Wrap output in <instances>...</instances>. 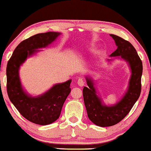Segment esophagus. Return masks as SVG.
Segmentation results:
<instances>
[{"label":"esophagus","instance_id":"esophagus-1","mask_svg":"<svg viewBox=\"0 0 151 151\" xmlns=\"http://www.w3.org/2000/svg\"><path fill=\"white\" fill-rule=\"evenodd\" d=\"M77 84L78 85L80 86H83L84 85V80L83 78H79L77 81Z\"/></svg>","mask_w":151,"mask_h":151}]
</instances>
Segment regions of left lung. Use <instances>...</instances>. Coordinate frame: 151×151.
I'll use <instances>...</instances> for the list:
<instances>
[{"instance_id":"1","label":"left lung","mask_w":151,"mask_h":151,"mask_svg":"<svg viewBox=\"0 0 151 151\" xmlns=\"http://www.w3.org/2000/svg\"><path fill=\"white\" fill-rule=\"evenodd\" d=\"M110 35L117 46V49L110 56H119L127 62L131 75L127 91L120 101L112 106L102 103L96 94L93 80L90 77H86L88 86L83 89V96L88 117L91 122L101 127L114 126L124 119L138 99L141 91L143 65L136 49L129 41L115 35Z\"/></svg>"}]
</instances>
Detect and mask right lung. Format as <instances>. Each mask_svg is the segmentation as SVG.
I'll use <instances>...</instances> for the list:
<instances>
[{
	"mask_svg": "<svg viewBox=\"0 0 151 151\" xmlns=\"http://www.w3.org/2000/svg\"><path fill=\"white\" fill-rule=\"evenodd\" d=\"M60 32H47L35 35L16 47L6 68L7 92L10 101L27 120L39 125H47L60 117L66 99L70 94L72 79L55 84L38 96H31L21 85L19 69L27 58L40 51L56 40Z\"/></svg>",
	"mask_w": 151,
	"mask_h": 151,
	"instance_id": "obj_1",
	"label": "right lung"
}]
</instances>
